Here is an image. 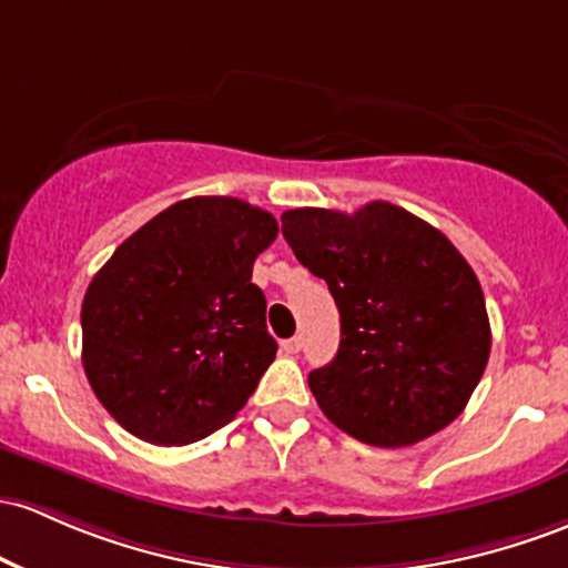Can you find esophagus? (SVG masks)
Returning <instances> with one entry per match:
<instances>
[{
    "label": "esophagus",
    "mask_w": 568,
    "mask_h": 568,
    "mask_svg": "<svg viewBox=\"0 0 568 568\" xmlns=\"http://www.w3.org/2000/svg\"><path fill=\"white\" fill-rule=\"evenodd\" d=\"M283 351L288 355H296L298 351H302V336H291V339H285Z\"/></svg>",
    "instance_id": "1"
}]
</instances>
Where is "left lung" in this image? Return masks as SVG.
<instances>
[{"instance_id":"8db88e82","label":"left lung","mask_w":568,"mask_h":568,"mask_svg":"<svg viewBox=\"0 0 568 568\" xmlns=\"http://www.w3.org/2000/svg\"><path fill=\"white\" fill-rule=\"evenodd\" d=\"M280 221L339 310V351L310 372L323 415L375 447L415 445L456 420L490 355L483 288L456 245L390 202Z\"/></svg>"}]
</instances>
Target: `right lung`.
Returning <instances> with one entry per match:
<instances>
[{"label":"right lung","instance_id":"1","mask_svg":"<svg viewBox=\"0 0 568 568\" xmlns=\"http://www.w3.org/2000/svg\"><path fill=\"white\" fill-rule=\"evenodd\" d=\"M277 236L232 196L172 204L118 245L85 291L83 369L102 407L151 445H191L245 407L277 342L253 261Z\"/></svg>","mask_w":568,"mask_h":568}]
</instances>
